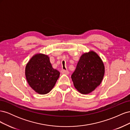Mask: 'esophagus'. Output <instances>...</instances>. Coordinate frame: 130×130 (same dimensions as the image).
Returning a JSON list of instances; mask_svg holds the SVG:
<instances>
[{"mask_svg": "<svg viewBox=\"0 0 130 130\" xmlns=\"http://www.w3.org/2000/svg\"><path fill=\"white\" fill-rule=\"evenodd\" d=\"M61 73L63 74H66V75H68L69 74V72L68 71V70H66L64 69H62L61 70Z\"/></svg>", "mask_w": 130, "mask_h": 130, "instance_id": "esophagus-1", "label": "esophagus"}]
</instances>
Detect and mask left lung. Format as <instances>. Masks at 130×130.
<instances>
[{
	"instance_id": "8db88e82",
	"label": "left lung",
	"mask_w": 130,
	"mask_h": 130,
	"mask_svg": "<svg viewBox=\"0 0 130 130\" xmlns=\"http://www.w3.org/2000/svg\"><path fill=\"white\" fill-rule=\"evenodd\" d=\"M104 74L105 66L101 58L95 52L89 51L81 56L71 77L77 91L88 94L100 85Z\"/></svg>"
}]
</instances>
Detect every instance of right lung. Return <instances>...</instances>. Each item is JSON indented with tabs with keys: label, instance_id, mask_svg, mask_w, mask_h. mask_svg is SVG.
<instances>
[{
	"label": "right lung",
	"instance_id": "right-lung-1",
	"mask_svg": "<svg viewBox=\"0 0 130 130\" xmlns=\"http://www.w3.org/2000/svg\"><path fill=\"white\" fill-rule=\"evenodd\" d=\"M25 74L30 87L38 94H45L55 85L60 73L53 68L48 55L36 54L26 64Z\"/></svg>",
	"mask_w": 130,
	"mask_h": 130
}]
</instances>
